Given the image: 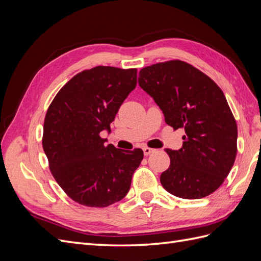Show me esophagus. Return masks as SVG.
Instances as JSON below:
<instances>
[{
  "mask_svg": "<svg viewBox=\"0 0 261 261\" xmlns=\"http://www.w3.org/2000/svg\"><path fill=\"white\" fill-rule=\"evenodd\" d=\"M143 150H144V154H145V155H149L150 153H152V152L154 151V149L149 148V147H145Z\"/></svg>",
  "mask_w": 261,
  "mask_h": 261,
  "instance_id": "1",
  "label": "esophagus"
}]
</instances>
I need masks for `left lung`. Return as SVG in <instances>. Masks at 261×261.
I'll list each match as a JSON object with an SVG mask.
<instances>
[{"mask_svg": "<svg viewBox=\"0 0 261 261\" xmlns=\"http://www.w3.org/2000/svg\"><path fill=\"white\" fill-rule=\"evenodd\" d=\"M139 76V86L159 106L165 123L186 134L180 149H165L171 163L160 176L162 186L184 199L216 192L238 151V125L223 91L206 74L178 60L144 67Z\"/></svg>", "mask_w": 261, "mask_h": 261, "instance_id": "8db88e82", "label": "left lung"}]
</instances>
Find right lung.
Masks as SVG:
<instances>
[{
    "label": "right lung",
    "instance_id": "obj_1",
    "mask_svg": "<svg viewBox=\"0 0 261 261\" xmlns=\"http://www.w3.org/2000/svg\"><path fill=\"white\" fill-rule=\"evenodd\" d=\"M137 84V69L97 66L62 87L46 111L42 146L55 180L74 201L103 208L127 195L141 149L106 146L118 109Z\"/></svg>",
    "mask_w": 261,
    "mask_h": 261
}]
</instances>
